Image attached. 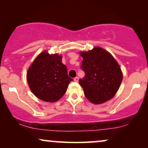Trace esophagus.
I'll use <instances>...</instances> for the list:
<instances>
[{
	"instance_id": "1",
	"label": "esophagus",
	"mask_w": 148,
	"mask_h": 148,
	"mask_svg": "<svg viewBox=\"0 0 148 148\" xmlns=\"http://www.w3.org/2000/svg\"><path fill=\"white\" fill-rule=\"evenodd\" d=\"M74 81H75V82H77L78 81H79V77H75L74 78Z\"/></svg>"
}]
</instances>
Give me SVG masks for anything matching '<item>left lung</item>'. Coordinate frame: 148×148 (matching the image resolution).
<instances>
[{
    "mask_svg": "<svg viewBox=\"0 0 148 148\" xmlns=\"http://www.w3.org/2000/svg\"><path fill=\"white\" fill-rule=\"evenodd\" d=\"M80 54L83 58L81 68L86 75L79 82L84 88L85 96L96 104L110 100L123 80L118 62L108 51L100 47L82 52Z\"/></svg>",
    "mask_w": 148,
    "mask_h": 148,
    "instance_id": "left-lung-1",
    "label": "left lung"
}]
</instances>
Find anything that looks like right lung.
Masks as SVG:
<instances>
[{"label": "right lung", "mask_w": 148, "mask_h": 148, "mask_svg": "<svg viewBox=\"0 0 148 148\" xmlns=\"http://www.w3.org/2000/svg\"><path fill=\"white\" fill-rule=\"evenodd\" d=\"M30 90L40 100L54 102L65 94L73 79L62 62V56L42 52L30 66L27 73Z\"/></svg>", "instance_id": "add662e5"}]
</instances>
